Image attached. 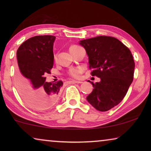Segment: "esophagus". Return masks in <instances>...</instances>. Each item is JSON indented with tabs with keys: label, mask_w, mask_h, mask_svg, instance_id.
<instances>
[{
	"label": "esophagus",
	"mask_w": 151,
	"mask_h": 151,
	"mask_svg": "<svg viewBox=\"0 0 151 151\" xmlns=\"http://www.w3.org/2000/svg\"><path fill=\"white\" fill-rule=\"evenodd\" d=\"M69 82L71 84H75V83L81 84V83H82V82H81V81H76V80H71V81H69Z\"/></svg>",
	"instance_id": "obj_1"
}]
</instances>
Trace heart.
<instances>
[{
    "mask_svg": "<svg viewBox=\"0 0 151 151\" xmlns=\"http://www.w3.org/2000/svg\"><path fill=\"white\" fill-rule=\"evenodd\" d=\"M78 47H79V46H78V45H71L69 48L70 51L73 50V49H74ZM54 59L56 60V57L55 56ZM82 72H83V69H82V67H71V68H70V69H69V71H67V75L69 76V77H71L72 78L78 79V78H80V75H81Z\"/></svg>",
    "mask_w": 151,
    "mask_h": 151,
    "instance_id": "b5f03b06",
    "label": "heart"
}]
</instances>
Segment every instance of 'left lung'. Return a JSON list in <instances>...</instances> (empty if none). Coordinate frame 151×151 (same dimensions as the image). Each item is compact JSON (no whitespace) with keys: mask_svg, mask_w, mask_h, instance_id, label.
I'll list each match as a JSON object with an SVG mask.
<instances>
[{"mask_svg":"<svg viewBox=\"0 0 151 151\" xmlns=\"http://www.w3.org/2000/svg\"><path fill=\"white\" fill-rule=\"evenodd\" d=\"M88 56L91 74L100 78L93 83L86 100L95 109L107 111L122 102L133 80L135 62L128 47L118 39L100 36L80 41Z\"/></svg>","mask_w":151,"mask_h":151,"instance_id":"left-lung-1","label":"left lung"}]
</instances>
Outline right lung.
<instances>
[{"label":"right lung","mask_w":151,"mask_h":151,"mask_svg":"<svg viewBox=\"0 0 151 151\" xmlns=\"http://www.w3.org/2000/svg\"><path fill=\"white\" fill-rule=\"evenodd\" d=\"M55 38L50 35L34 36L22 42L16 52V87L24 102L38 110L52 106L63 85L62 80L45 81V76L53 68Z\"/></svg>","instance_id":"right-lung-1"}]
</instances>
